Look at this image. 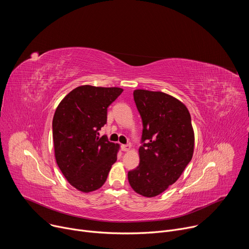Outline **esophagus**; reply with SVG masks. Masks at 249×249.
<instances>
[{
    "label": "esophagus",
    "mask_w": 249,
    "mask_h": 249,
    "mask_svg": "<svg viewBox=\"0 0 249 249\" xmlns=\"http://www.w3.org/2000/svg\"><path fill=\"white\" fill-rule=\"evenodd\" d=\"M121 149H122V151L126 152V151H129V150L131 149V146H130L129 144H127V145H122V146H121Z\"/></svg>",
    "instance_id": "esophagus-1"
}]
</instances>
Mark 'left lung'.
I'll return each instance as SVG.
<instances>
[{"mask_svg":"<svg viewBox=\"0 0 249 249\" xmlns=\"http://www.w3.org/2000/svg\"><path fill=\"white\" fill-rule=\"evenodd\" d=\"M134 100L143 122L140 163L128 171L138 194L155 197L179 178L190 162L194 132L186 106L161 91L136 89Z\"/></svg>","mask_w":249,"mask_h":249,"instance_id":"obj_1","label":"left lung"}]
</instances>
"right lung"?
I'll list each match as a JSON object with an SVG mask.
<instances>
[{
    "label": "right lung",
    "instance_id": "add662e5",
    "mask_svg": "<svg viewBox=\"0 0 249 249\" xmlns=\"http://www.w3.org/2000/svg\"><path fill=\"white\" fill-rule=\"evenodd\" d=\"M120 88L82 86L60 102L52 122L57 164L71 185L82 192L100 188L117 160L119 145L98 137L107 121L108 106Z\"/></svg>",
    "mask_w": 249,
    "mask_h": 249
}]
</instances>
